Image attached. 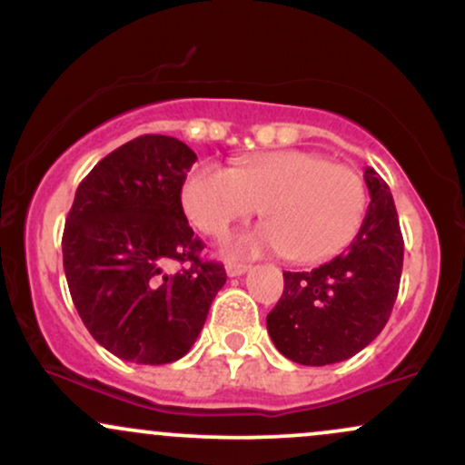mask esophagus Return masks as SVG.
Listing matches in <instances>:
<instances>
[{
    "instance_id": "34e87169",
    "label": "esophagus",
    "mask_w": 465,
    "mask_h": 465,
    "mask_svg": "<svg viewBox=\"0 0 465 465\" xmlns=\"http://www.w3.org/2000/svg\"><path fill=\"white\" fill-rule=\"evenodd\" d=\"M225 271H227V275L229 277H240V275H244L249 271V266L247 264H236V262H229L227 266H225Z\"/></svg>"
}]
</instances>
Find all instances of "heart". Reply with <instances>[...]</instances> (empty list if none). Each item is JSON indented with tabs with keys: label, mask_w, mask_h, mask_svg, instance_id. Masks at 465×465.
Returning <instances> with one entry per match:
<instances>
[{
	"label": "heart",
	"mask_w": 465,
	"mask_h": 465,
	"mask_svg": "<svg viewBox=\"0 0 465 465\" xmlns=\"http://www.w3.org/2000/svg\"><path fill=\"white\" fill-rule=\"evenodd\" d=\"M185 214L201 232L223 236L262 205L269 223L229 240V255L284 251L300 264L334 258L356 238L367 210L361 173L314 151H271L244 157L236 170L199 163L181 190Z\"/></svg>",
	"instance_id": "obj_1"
}]
</instances>
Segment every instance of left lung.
I'll return each mask as SVG.
<instances>
[{
	"label": "left lung",
	"mask_w": 465,
	"mask_h": 465,
	"mask_svg": "<svg viewBox=\"0 0 465 465\" xmlns=\"http://www.w3.org/2000/svg\"><path fill=\"white\" fill-rule=\"evenodd\" d=\"M370 207L343 253L303 273H284V292L266 314L275 348L300 365L322 367L359 354L385 328L398 297L404 242L396 203L365 168Z\"/></svg>",
	"instance_id": "1"
}]
</instances>
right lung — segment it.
<instances>
[{
	"mask_svg": "<svg viewBox=\"0 0 465 465\" xmlns=\"http://www.w3.org/2000/svg\"><path fill=\"white\" fill-rule=\"evenodd\" d=\"M194 162L183 142L142 135L94 165L74 196L63 232L69 292L94 339L122 361L188 354L227 282L223 264L199 258L181 207ZM173 259L189 266L165 274Z\"/></svg>",
	"mask_w": 465,
	"mask_h": 465,
	"instance_id": "add662e5",
	"label": "right lung"
}]
</instances>
